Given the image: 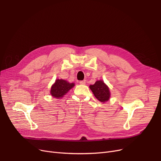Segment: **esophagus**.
<instances>
[{
  "instance_id": "obj_1",
  "label": "esophagus",
  "mask_w": 161,
  "mask_h": 161,
  "mask_svg": "<svg viewBox=\"0 0 161 161\" xmlns=\"http://www.w3.org/2000/svg\"><path fill=\"white\" fill-rule=\"evenodd\" d=\"M86 83V80H83V81H80V85H85Z\"/></svg>"
}]
</instances>
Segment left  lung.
<instances>
[{
    "label": "left lung",
    "instance_id": "8db88e82",
    "mask_svg": "<svg viewBox=\"0 0 161 161\" xmlns=\"http://www.w3.org/2000/svg\"><path fill=\"white\" fill-rule=\"evenodd\" d=\"M89 88L94 96L101 103H106L110 99L109 87L103 80H97L93 85H90Z\"/></svg>",
    "mask_w": 161,
    "mask_h": 161
}]
</instances>
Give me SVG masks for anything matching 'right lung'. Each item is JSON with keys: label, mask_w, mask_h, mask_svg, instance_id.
Here are the masks:
<instances>
[{"label": "right lung", "mask_w": 161, "mask_h": 161, "mask_svg": "<svg viewBox=\"0 0 161 161\" xmlns=\"http://www.w3.org/2000/svg\"><path fill=\"white\" fill-rule=\"evenodd\" d=\"M75 86L74 83H69L68 81L57 79L51 86L50 93L55 99H61Z\"/></svg>", "instance_id": "add662e5"}]
</instances>
